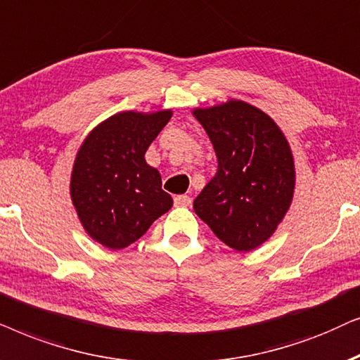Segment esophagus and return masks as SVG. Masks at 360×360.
<instances>
[{"label":"esophagus","instance_id":"1","mask_svg":"<svg viewBox=\"0 0 360 360\" xmlns=\"http://www.w3.org/2000/svg\"><path fill=\"white\" fill-rule=\"evenodd\" d=\"M193 204V199L189 198V195H176L174 198V205H177V207H189V205Z\"/></svg>","mask_w":360,"mask_h":360}]
</instances>
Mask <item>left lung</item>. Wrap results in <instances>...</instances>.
I'll use <instances>...</instances> for the list:
<instances>
[{
	"instance_id": "obj_1",
	"label": "left lung",
	"mask_w": 360,
	"mask_h": 360,
	"mask_svg": "<svg viewBox=\"0 0 360 360\" xmlns=\"http://www.w3.org/2000/svg\"><path fill=\"white\" fill-rule=\"evenodd\" d=\"M217 156V171L194 200V210L219 240L250 252L275 232L290 209L295 165L273 120L240 100L195 110Z\"/></svg>"
}]
</instances>
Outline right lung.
I'll list each match as a JSON object with an SVG mask.
<instances>
[{"mask_svg": "<svg viewBox=\"0 0 360 360\" xmlns=\"http://www.w3.org/2000/svg\"><path fill=\"white\" fill-rule=\"evenodd\" d=\"M171 112H123L100 123L77 153L70 195L89 236L120 250L146 233L171 209L161 176L145 153L169 122Z\"/></svg>", "mask_w": 360, "mask_h": 360, "instance_id": "obj_1", "label": "right lung"}]
</instances>
